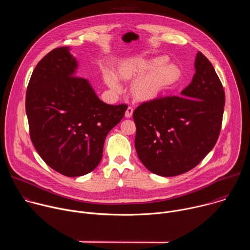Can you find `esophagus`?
I'll use <instances>...</instances> for the list:
<instances>
[{
	"label": "esophagus",
	"mask_w": 250,
	"mask_h": 250,
	"mask_svg": "<svg viewBox=\"0 0 250 250\" xmlns=\"http://www.w3.org/2000/svg\"><path fill=\"white\" fill-rule=\"evenodd\" d=\"M132 113H133L132 106H128V108H127L126 111H125V118H131Z\"/></svg>",
	"instance_id": "esophagus-1"
}]
</instances>
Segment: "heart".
<instances>
[{
  "instance_id": "b5f03b06",
  "label": "heart",
  "mask_w": 250,
  "mask_h": 250,
  "mask_svg": "<svg viewBox=\"0 0 250 250\" xmlns=\"http://www.w3.org/2000/svg\"><path fill=\"white\" fill-rule=\"evenodd\" d=\"M119 76L125 80L134 79L131 85L133 97L139 101H149L156 98L179 81L181 71L175 64H167L163 57L152 59L130 58L119 65ZM104 81L114 91H120L121 83L113 71H104Z\"/></svg>"
}]
</instances>
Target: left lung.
<instances>
[{
    "mask_svg": "<svg viewBox=\"0 0 250 250\" xmlns=\"http://www.w3.org/2000/svg\"><path fill=\"white\" fill-rule=\"evenodd\" d=\"M196 73L180 96L142 103L133 112L134 146L150 172L171 177L197 166L220 135L225 91L208 58L198 52Z\"/></svg>",
    "mask_w": 250,
    "mask_h": 250,
    "instance_id": "8db88e82",
    "label": "left lung"
}]
</instances>
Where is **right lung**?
<instances>
[{"label":"right lung","mask_w":250,"mask_h":250,"mask_svg":"<svg viewBox=\"0 0 250 250\" xmlns=\"http://www.w3.org/2000/svg\"><path fill=\"white\" fill-rule=\"evenodd\" d=\"M69 50L55 48L39 62L27 86L25 112L43 161L64 176L78 177L99 165L105 136L127 105L101 101L90 82L76 76L78 61Z\"/></svg>","instance_id":"obj_1"}]
</instances>
